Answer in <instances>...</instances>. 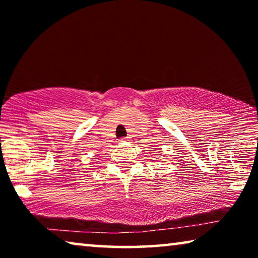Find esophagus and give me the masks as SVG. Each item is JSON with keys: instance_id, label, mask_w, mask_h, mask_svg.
I'll list each match as a JSON object with an SVG mask.
<instances>
[{"instance_id": "obj_1", "label": "esophagus", "mask_w": 258, "mask_h": 258, "mask_svg": "<svg viewBox=\"0 0 258 258\" xmlns=\"http://www.w3.org/2000/svg\"><path fill=\"white\" fill-rule=\"evenodd\" d=\"M128 138H121V141H127Z\"/></svg>"}]
</instances>
